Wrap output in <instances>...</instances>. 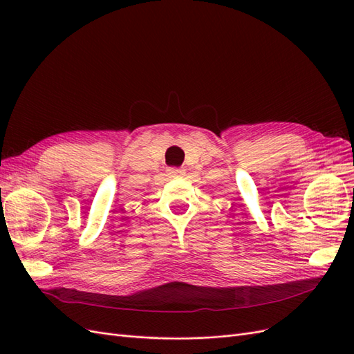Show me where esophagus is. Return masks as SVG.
Instances as JSON below:
<instances>
[{
    "mask_svg": "<svg viewBox=\"0 0 354 354\" xmlns=\"http://www.w3.org/2000/svg\"><path fill=\"white\" fill-rule=\"evenodd\" d=\"M168 174L171 177H183L185 176V169L183 168H169Z\"/></svg>",
    "mask_w": 354,
    "mask_h": 354,
    "instance_id": "34e87169",
    "label": "esophagus"
}]
</instances>
